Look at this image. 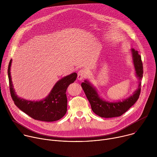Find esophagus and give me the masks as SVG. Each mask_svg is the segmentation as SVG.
Returning <instances> with one entry per match:
<instances>
[{
	"mask_svg": "<svg viewBox=\"0 0 157 157\" xmlns=\"http://www.w3.org/2000/svg\"><path fill=\"white\" fill-rule=\"evenodd\" d=\"M87 72L85 70H81L78 73V79L79 80H82L87 76Z\"/></svg>",
	"mask_w": 157,
	"mask_h": 157,
	"instance_id": "34e87169",
	"label": "esophagus"
}]
</instances>
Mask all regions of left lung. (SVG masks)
Listing matches in <instances>:
<instances>
[{
    "mask_svg": "<svg viewBox=\"0 0 157 157\" xmlns=\"http://www.w3.org/2000/svg\"><path fill=\"white\" fill-rule=\"evenodd\" d=\"M132 53L133 61L135 66L137 76L139 77L140 81L138 89L133 94L132 96L125 99L122 102H109L103 101L100 98L94 87L87 81L81 83V86L85 94L91 104V109L94 113L101 117L111 118L121 116L127 110H128L139 98L141 91V80L143 77V63L141 56L139 52L135 49L131 50Z\"/></svg>",
    "mask_w": 157,
    "mask_h": 157,
    "instance_id": "obj_1",
    "label": "left lung"
}]
</instances>
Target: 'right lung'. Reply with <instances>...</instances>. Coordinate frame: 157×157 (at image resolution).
<instances>
[{
	"label": "right lung",
	"instance_id": "1",
	"mask_svg": "<svg viewBox=\"0 0 157 157\" xmlns=\"http://www.w3.org/2000/svg\"><path fill=\"white\" fill-rule=\"evenodd\" d=\"M12 59L8 67V77L11 97L17 107L32 118L44 122H53L61 119L67 111L66 89L77 78L73 73L58 81L51 91L50 94L40 101H29L21 99L15 94L10 76Z\"/></svg>",
	"mask_w": 157,
	"mask_h": 157
}]
</instances>
